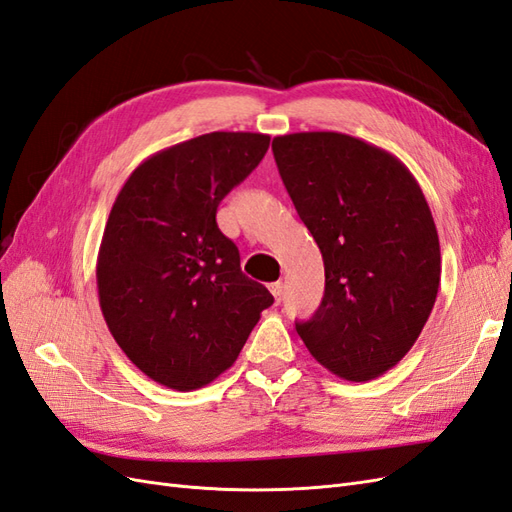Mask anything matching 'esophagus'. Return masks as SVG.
<instances>
[{"label":"esophagus","instance_id":"esophagus-1","mask_svg":"<svg viewBox=\"0 0 512 512\" xmlns=\"http://www.w3.org/2000/svg\"><path fill=\"white\" fill-rule=\"evenodd\" d=\"M270 292H272L274 300H277V303H281V298H283V283H281V281L270 283Z\"/></svg>","mask_w":512,"mask_h":512}]
</instances>
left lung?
I'll return each instance as SVG.
<instances>
[{"mask_svg": "<svg viewBox=\"0 0 512 512\" xmlns=\"http://www.w3.org/2000/svg\"><path fill=\"white\" fill-rule=\"evenodd\" d=\"M272 153L324 261V298L296 331L329 372L372 381L413 348L439 292L426 196L396 155L348 134L277 136Z\"/></svg>", "mask_w": 512, "mask_h": 512, "instance_id": "obj_1", "label": "left lung"}]
</instances>
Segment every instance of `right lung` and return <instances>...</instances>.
I'll use <instances>...</instances> for the list:
<instances>
[{
  "mask_svg": "<svg viewBox=\"0 0 512 512\" xmlns=\"http://www.w3.org/2000/svg\"><path fill=\"white\" fill-rule=\"evenodd\" d=\"M270 136L212 131L147 157L112 205L97 257L99 305L151 381L192 391L229 370L274 298L216 225Z\"/></svg>",
  "mask_w": 512,
  "mask_h": 512,
  "instance_id": "right-lung-1",
  "label": "right lung"
}]
</instances>
